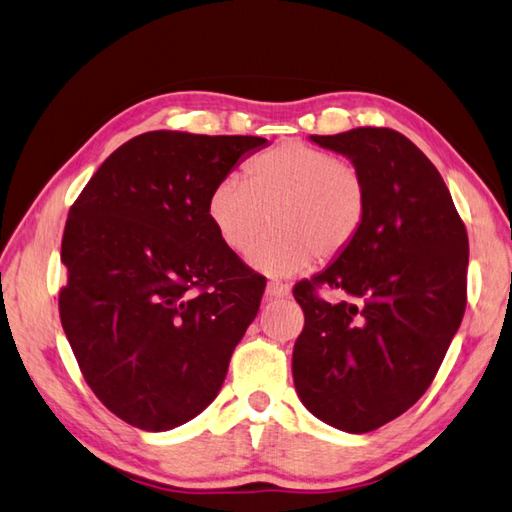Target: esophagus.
<instances>
[{
	"label": "esophagus",
	"instance_id": "obj_1",
	"mask_svg": "<svg viewBox=\"0 0 512 512\" xmlns=\"http://www.w3.org/2000/svg\"><path fill=\"white\" fill-rule=\"evenodd\" d=\"M288 286L286 284H282V282H268V286H266V295L268 297H275V299H279V297H286L288 295Z\"/></svg>",
	"mask_w": 512,
	"mask_h": 512
}]
</instances>
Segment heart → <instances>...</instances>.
Masks as SVG:
<instances>
[{"label": "heart", "mask_w": 512, "mask_h": 512, "mask_svg": "<svg viewBox=\"0 0 512 512\" xmlns=\"http://www.w3.org/2000/svg\"><path fill=\"white\" fill-rule=\"evenodd\" d=\"M206 213L230 253L244 255L264 230L253 264L270 275L306 273L357 242L368 217V184L353 162L299 139L250 159L244 179L228 175L208 195Z\"/></svg>", "instance_id": "1"}]
</instances>
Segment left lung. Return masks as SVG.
I'll list each match as a JSON object with an SVG mask.
<instances>
[{
	"label": "left lung",
	"instance_id": "obj_1",
	"mask_svg": "<svg viewBox=\"0 0 512 512\" xmlns=\"http://www.w3.org/2000/svg\"><path fill=\"white\" fill-rule=\"evenodd\" d=\"M368 184L357 242L295 284L304 330L293 350L302 404L346 433L393 422L433 384L466 310L468 235L433 162L393 128L310 135ZM319 289H342L330 305Z\"/></svg>",
	"mask_w": 512,
	"mask_h": 512
}]
</instances>
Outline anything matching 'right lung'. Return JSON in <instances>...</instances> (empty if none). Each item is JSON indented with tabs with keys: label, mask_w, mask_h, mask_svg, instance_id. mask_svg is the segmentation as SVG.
<instances>
[{
	"label": "right lung",
	"mask_w": 512,
	"mask_h": 512,
	"mask_svg": "<svg viewBox=\"0 0 512 512\" xmlns=\"http://www.w3.org/2000/svg\"><path fill=\"white\" fill-rule=\"evenodd\" d=\"M264 137L153 130L119 146L68 210L59 317L110 413L162 433L217 397L266 279L219 242L208 195Z\"/></svg>",
	"instance_id": "add662e5"
}]
</instances>
